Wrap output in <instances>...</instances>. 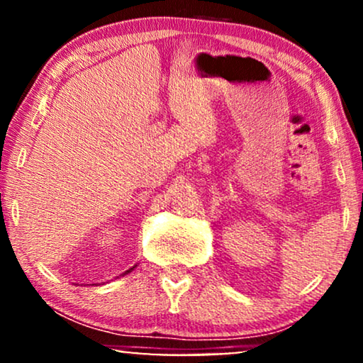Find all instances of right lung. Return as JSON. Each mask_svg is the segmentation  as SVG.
Instances as JSON below:
<instances>
[{
  "instance_id": "1",
  "label": "right lung",
  "mask_w": 363,
  "mask_h": 363,
  "mask_svg": "<svg viewBox=\"0 0 363 363\" xmlns=\"http://www.w3.org/2000/svg\"><path fill=\"white\" fill-rule=\"evenodd\" d=\"M130 271H132V269H128V271H127V272H130Z\"/></svg>"
}]
</instances>
